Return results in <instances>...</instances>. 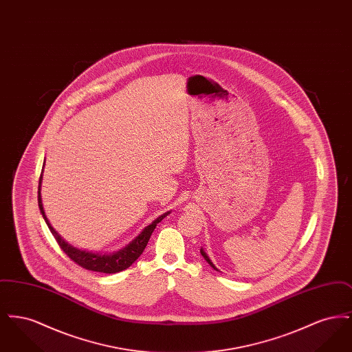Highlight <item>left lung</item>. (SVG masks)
<instances>
[{
	"label": "left lung",
	"instance_id": "8db88e82",
	"mask_svg": "<svg viewBox=\"0 0 352 352\" xmlns=\"http://www.w3.org/2000/svg\"><path fill=\"white\" fill-rule=\"evenodd\" d=\"M201 256H203V258H204V260H206V261H207V263H208V264H210V265H211V267H212V268L215 269V270H219V269L217 268V267H215V265H214V263H212V261H211V258H210V257H208V254H207V253H206V252H204V250H203V248H201ZM219 272H220V270H219Z\"/></svg>",
	"mask_w": 352,
	"mask_h": 352
}]
</instances>
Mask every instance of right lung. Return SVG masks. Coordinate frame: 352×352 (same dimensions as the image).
I'll use <instances>...</instances> for the list:
<instances>
[{"mask_svg":"<svg viewBox=\"0 0 352 352\" xmlns=\"http://www.w3.org/2000/svg\"><path fill=\"white\" fill-rule=\"evenodd\" d=\"M43 168H45V164L42 168V174H43ZM41 187H42V175L39 178V186H38V206H39L41 214L45 219L47 227L50 228L51 234L55 237V240L58 241L60 248L66 252L68 257L71 260H74L78 265L88 269V270L100 272V273H118L124 269L129 268L145 250L157 224L171 212V211H168V212L162 214L161 217H158L154 221H151V224L146 226L129 244H126L124 248H121L118 251L112 252V253L87 251V250H80V248L69 244L67 240H65L62 237V234H58V231H55V228L51 226L50 220L46 217V212L43 208Z\"/></svg>","mask_w":352,"mask_h":352,"instance_id":"add662e5","label":"right lung"}]
</instances>
